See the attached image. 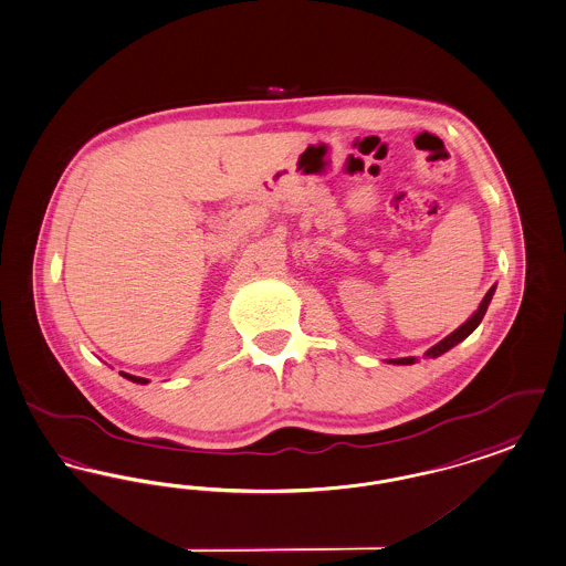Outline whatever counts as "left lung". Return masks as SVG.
I'll return each instance as SVG.
<instances>
[{
  "label": "left lung",
  "mask_w": 566,
  "mask_h": 566,
  "mask_svg": "<svg viewBox=\"0 0 566 566\" xmlns=\"http://www.w3.org/2000/svg\"><path fill=\"white\" fill-rule=\"evenodd\" d=\"M493 293H495V286H491V291L482 298V303H480V307H478V312H475L474 316L470 317L465 324H461L457 331H452L449 337H444L440 343H436L433 347H430V349H428V356H430V358H438V356H442L444 352H449L451 347H454L459 340H463L468 335H472L475 328H478V324L482 322L484 314H486V307H489V303H491V298H493ZM415 360H417V358H398V360H389V363L415 364Z\"/></svg>",
  "instance_id": "1"
}]
</instances>
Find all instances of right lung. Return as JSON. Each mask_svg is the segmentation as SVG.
I'll return each mask as SVG.
<instances>
[{
  "label": "right lung",
  "instance_id": "add662e5",
  "mask_svg": "<svg viewBox=\"0 0 566 566\" xmlns=\"http://www.w3.org/2000/svg\"><path fill=\"white\" fill-rule=\"evenodd\" d=\"M126 379H130V381H135V384L145 385L147 384V379H143V377H135V375H128V373H122Z\"/></svg>",
  "mask_w": 566,
  "mask_h": 566
}]
</instances>
